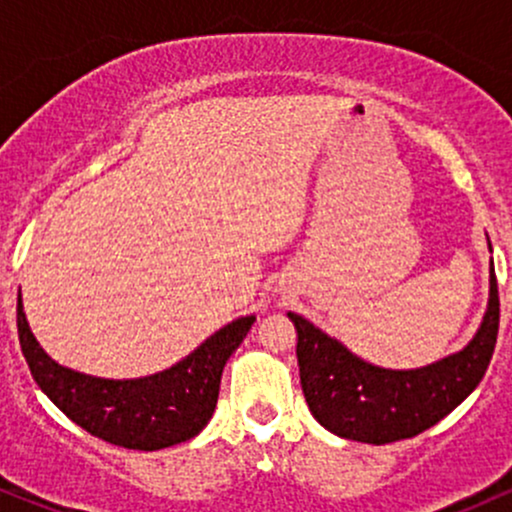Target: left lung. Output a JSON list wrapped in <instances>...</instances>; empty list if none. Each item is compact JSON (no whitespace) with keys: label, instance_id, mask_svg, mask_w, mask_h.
<instances>
[{"label":"left lung","instance_id":"1","mask_svg":"<svg viewBox=\"0 0 512 512\" xmlns=\"http://www.w3.org/2000/svg\"><path fill=\"white\" fill-rule=\"evenodd\" d=\"M298 330V366L310 411L327 431L358 443L385 445L436 426L481 383L496 349L501 301L491 267V298L477 337L462 351L424 368H380L342 342L289 313Z\"/></svg>","mask_w":512,"mask_h":512}]
</instances>
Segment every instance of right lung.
Returning a JSON list of instances; mask_svg holds the SVG:
<instances>
[{"mask_svg":"<svg viewBox=\"0 0 512 512\" xmlns=\"http://www.w3.org/2000/svg\"><path fill=\"white\" fill-rule=\"evenodd\" d=\"M252 322V315L238 317L161 373L110 380L52 361L28 327L21 291L16 308L21 351L40 390L91 436L129 450L170 448L195 438L209 424L219 399L223 366L250 332Z\"/></svg>","mask_w":512,"mask_h":512,"instance_id":"obj_1","label":"right lung"}]
</instances>
